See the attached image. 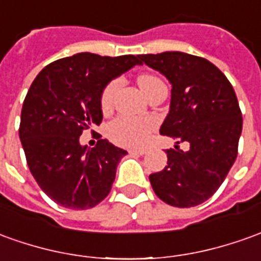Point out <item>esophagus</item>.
<instances>
[{"instance_id": "1", "label": "esophagus", "mask_w": 261, "mask_h": 261, "mask_svg": "<svg viewBox=\"0 0 261 261\" xmlns=\"http://www.w3.org/2000/svg\"><path fill=\"white\" fill-rule=\"evenodd\" d=\"M129 152H130L132 154H141V156L142 154L148 153V150H146V149H130Z\"/></svg>"}]
</instances>
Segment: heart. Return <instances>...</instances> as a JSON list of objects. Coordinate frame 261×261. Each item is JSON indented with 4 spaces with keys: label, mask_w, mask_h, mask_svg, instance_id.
I'll return each instance as SVG.
<instances>
[{
    "label": "heart",
    "mask_w": 261,
    "mask_h": 261,
    "mask_svg": "<svg viewBox=\"0 0 261 261\" xmlns=\"http://www.w3.org/2000/svg\"><path fill=\"white\" fill-rule=\"evenodd\" d=\"M159 82V79L153 75H141L138 78V84L142 91L148 89L149 86ZM119 82L112 81L103 89L100 95V108L102 111H109L112 108L113 98L118 92ZM156 126V122L152 118H134V116H120L115 119L108 127V134L111 139L119 145L125 146H141L146 143L149 135Z\"/></svg>",
    "instance_id": "obj_1"
}]
</instances>
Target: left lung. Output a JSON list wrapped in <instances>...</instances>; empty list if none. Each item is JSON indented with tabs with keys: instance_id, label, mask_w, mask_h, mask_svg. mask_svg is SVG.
I'll list each match as a JSON object with an SVG mask.
<instances>
[{
	"instance_id": "1",
	"label": "left lung",
	"mask_w": 261,
	"mask_h": 261,
	"mask_svg": "<svg viewBox=\"0 0 261 261\" xmlns=\"http://www.w3.org/2000/svg\"><path fill=\"white\" fill-rule=\"evenodd\" d=\"M139 58L172 85L161 134L190 145L186 152L168 149V165L149 176L150 185L170 206H197L220 188L237 158L243 119L234 89L217 66L200 57L170 51Z\"/></svg>"
}]
</instances>
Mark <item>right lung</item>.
I'll use <instances>...</instances> for the list:
<instances>
[{
  "mask_svg": "<svg viewBox=\"0 0 261 261\" xmlns=\"http://www.w3.org/2000/svg\"><path fill=\"white\" fill-rule=\"evenodd\" d=\"M138 58L81 52L54 61L34 79L21 111L19 139L34 179L61 206L91 209L109 195L127 152L107 139L88 148L79 136L102 122L103 89L139 65Z\"/></svg>",
  "mask_w": 261,
  "mask_h": 261,
  "instance_id": "obj_1",
  "label": "right lung"
}]
</instances>
